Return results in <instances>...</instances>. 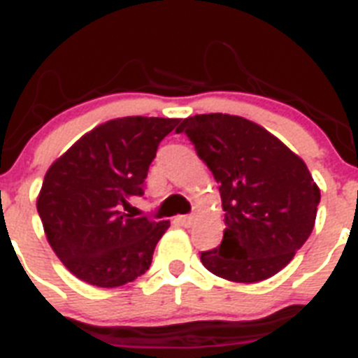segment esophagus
<instances>
[{"label": "esophagus", "instance_id": "34e87169", "mask_svg": "<svg viewBox=\"0 0 358 358\" xmlns=\"http://www.w3.org/2000/svg\"><path fill=\"white\" fill-rule=\"evenodd\" d=\"M178 222H180V224H182V225H184V227H191V225H193V222H194V216H193V215L180 216Z\"/></svg>", "mask_w": 358, "mask_h": 358}]
</instances>
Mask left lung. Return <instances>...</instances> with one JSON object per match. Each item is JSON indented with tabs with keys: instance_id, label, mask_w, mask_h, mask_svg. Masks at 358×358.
Wrapping results in <instances>:
<instances>
[{
	"instance_id": "1",
	"label": "left lung",
	"mask_w": 358,
	"mask_h": 358,
	"mask_svg": "<svg viewBox=\"0 0 358 358\" xmlns=\"http://www.w3.org/2000/svg\"><path fill=\"white\" fill-rule=\"evenodd\" d=\"M220 184L224 238L200 260L213 275L253 284L284 269L313 231L320 189L304 160L258 123L233 114L182 120Z\"/></svg>"
}]
</instances>
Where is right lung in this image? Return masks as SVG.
I'll list each match as a JSON object with an SVG mask.
<instances>
[{"instance_id": "obj_1", "label": "right lung", "mask_w": 358, "mask_h": 358, "mask_svg": "<svg viewBox=\"0 0 358 358\" xmlns=\"http://www.w3.org/2000/svg\"><path fill=\"white\" fill-rule=\"evenodd\" d=\"M178 118L125 116L101 123L49 167L38 213L50 248L80 280L118 287L149 269L169 220L127 215L143 196L158 143Z\"/></svg>"}]
</instances>
